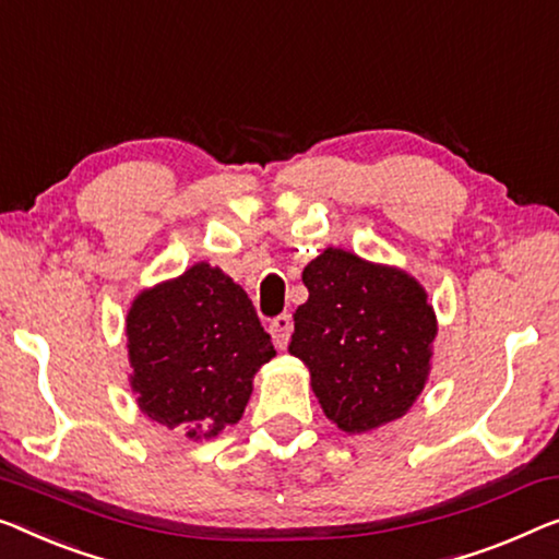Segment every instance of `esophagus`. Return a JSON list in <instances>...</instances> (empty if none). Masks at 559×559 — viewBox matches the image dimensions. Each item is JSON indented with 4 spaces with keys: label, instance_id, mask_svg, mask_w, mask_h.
I'll return each mask as SVG.
<instances>
[{
    "label": "esophagus",
    "instance_id": "1",
    "mask_svg": "<svg viewBox=\"0 0 559 559\" xmlns=\"http://www.w3.org/2000/svg\"><path fill=\"white\" fill-rule=\"evenodd\" d=\"M269 331H271L273 341H276V346L278 348H286L288 346V338H290V331H294V319H290L288 313H281V316H276V319L271 321Z\"/></svg>",
    "mask_w": 559,
    "mask_h": 559
}]
</instances>
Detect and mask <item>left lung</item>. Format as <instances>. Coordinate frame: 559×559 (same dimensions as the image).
Listing matches in <instances>:
<instances>
[{"mask_svg":"<svg viewBox=\"0 0 559 559\" xmlns=\"http://www.w3.org/2000/svg\"><path fill=\"white\" fill-rule=\"evenodd\" d=\"M288 352L311 371L323 414L361 435L399 419L431 369L437 316L409 273L326 248L304 269Z\"/></svg>","mask_w":559,"mask_h":559,"instance_id":"1","label":"left lung"}]
</instances>
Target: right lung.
<instances>
[{
    "label": "right lung",
    "mask_w": 559,
    "mask_h": 559,
    "mask_svg": "<svg viewBox=\"0 0 559 559\" xmlns=\"http://www.w3.org/2000/svg\"><path fill=\"white\" fill-rule=\"evenodd\" d=\"M124 336L140 412L190 439L236 424L255 371L276 356L246 290L207 263L143 290Z\"/></svg>",
    "instance_id": "add662e5"
}]
</instances>
